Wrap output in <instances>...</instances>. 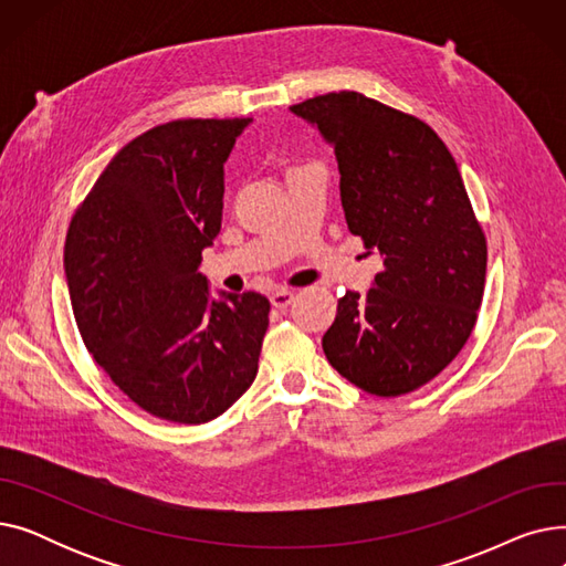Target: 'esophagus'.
Wrapping results in <instances>:
<instances>
[{"mask_svg":"<svg viewBox=\"0 0 566 566\" xmlns=\"http://www.w3.org/2000/svg\"><path fill=\"white\" fill-rule=\"evenodd\" d=\"M293 291H286V289H280V291H275L273 295H271V303H273V307H277V310H286L291 303H293Z\"/></svg>","mask_w":566,"mask_h":566,"instance_id":"34e87169","label":"esophagus"}]
</instances>
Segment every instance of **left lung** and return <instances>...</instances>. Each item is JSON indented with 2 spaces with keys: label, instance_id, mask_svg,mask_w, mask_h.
Wrapping results in <instances>:
<instances>
[{
  "label": "left lung",
  "instance_id": "1",
  "mask_svg": "<svg viewBox=\"0 0 566 566\" xmlns=\"http://www.w3.org/2000/svg\"><path fill=\"white\" fill-rule=\"evenodd\" d=\"M291 112L335 148L348 231L382 256L367 295L339 298L325 358L369 395L418 390L457 358L484 295L486 238L459 167L420 118L358 92Z\"/></svg>",
  "mask_w": 566,
  "mask_h": 566
}]
</instances>
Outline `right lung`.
<instances>
[{
  "mask_svg": "<svg viewBox=\"0 0 566 566\" xmlns=\"http://www.w3.org/2000/svg\"><path fill=\"white\" fill-rule=\"evenodd\" d=\"M252 118H178L118 151L75 211L64 268L80 335L146 412L216 420L250 388L271 303L213 298L201 250L222 227L224 163Z\"/></svg>",
  "mask_w": 566,
  "mask_h": 566,
  "instance_id": "right-lung-1",
  "label": "right lung"
}]
</instances>
